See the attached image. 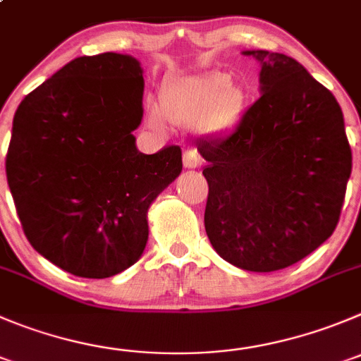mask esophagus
Returning a JSON list of instances; mask_svg holds the SVG:
<instances>
[{"label":"esophagus","mask_w":361,"mask_h":361,"mask_svg":"<svg viewBox=\"0 0 361 361\" xmlns=\"http://www.w3.org/2000/svg\"><path fill=\"white\" fill-rule=\"evenodd\" d=\"M184 168H188V170H193V168H198L200 166V156H198V152L195 149H188L186 152H184Z\"/></svg>","instance_id":"34e87169"}]
</instances>
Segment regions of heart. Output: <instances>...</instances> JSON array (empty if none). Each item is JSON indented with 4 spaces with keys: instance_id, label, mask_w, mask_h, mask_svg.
Returning a JSON list of instances; mask_svg holds the SVG:
<instances>
[{
    "instance_id": "obj_1",
    "label": "heart",
    "mask_w": 361,
    "mask_h": 361,
    "mask_svg": "<svg viewBox=\"0 0 361 361\" xmlns=\"http://www.w3.org/2000/svg\"><path fill=\"white\" fill-rule=\"evenodd\" d=\"M246 106V92L232 83L230 74L209 71L166 81L159 92V106H147V122L164 131L168 122L195 127L204 133H221L234 126Z\"/></svg>"
}]
</instances>
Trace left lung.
<instances>
[{
  "instance_id": "8db88e82",
  "label": "left lung",
  "mask_w": 361,
  "mask_h": 361,
  "mask_svg": "<svg viewBox=\"0 0 361 361\" xmlns=\"http://www.w3.org/2000/svg\"><path fill=\"white\" fill-rule=\"evenodd\" d=\"M260 63V97L234 131L197 143L207 166L205 232L232 266L283 269L322 245L341 218L353 156L337 99L294 58Z\"/></svg>"
}]
</instances>
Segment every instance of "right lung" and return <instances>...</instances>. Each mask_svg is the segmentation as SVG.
Returning <instances> with one entry per match:
<instances>
[{"mask_svg": "<svg viewBox=\"0 0 361 361\" xmlns=\"http://www.w3.org/2000/svg\"><path fill=\"white\" fill-rule=\"evenodd\" d=\"M143 68L129 54L68 61L13 115L6 180L30 245L81 278H109L142 257L147 212L183 170L180 147L136 149Z\"/></svg>", "mask_w": 361, "mask_h": 361, "instance_id": "1", "label": "right lung"}]
</instances>
